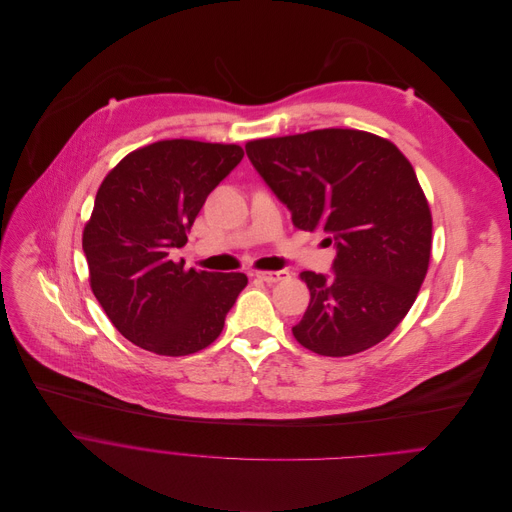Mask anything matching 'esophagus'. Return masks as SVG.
<instances>
[{"mask_svg":"<svg viewBox=\"0 0 512 512\" xmlns=\"http://www.w3.org/2000/svg\"><path fill=\"white\" fill-rule=\"evenodd\" d=\"M290 274L286 270H280V272H256V278L266 282V284H278L282 280H286Z\"/></svg>","mask_w":512,"mask_h":512,"instance_id":"obj_1","label":"esophagus"}]
</instances>
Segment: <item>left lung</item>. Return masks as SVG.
<instances>
[{
    "label": "left lung",
    "mask_w": 512,
    "mask_h": 512,
    "mask_svg": "<svg viewBox=\"0 0 512 512\" xmlns=\"http://www.w3.org/2000/svg\"><path fill=\"white\" fill-rule=\"evenodd\" d=\"M246 155L301 230H325L331 274L301 272L311 299L293 337L325 357L386 339L426 278L432 215L414 167L388 140L327 128L254 140Z\"/></svg>",
    "instance_id": "1"
}]
</instances>
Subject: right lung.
<instances>
[{"label": "right lung", "mask_w": 512, "mask_h": 512, "mask_svg": "<svg viewBox=\"0 0 512 512\" xmlns=\"http://www.w3.org/2000/svg\"><path fill=\"white\" fill-rule=\"evenodd\" d=\"M242 157L234 144L165 140L132 151L102 181L82 250L92 292L134 345L185 357L219 337L248 278L185 272L171 252Z\"/></svg>", "instance_id": "1"}]
</instances>
